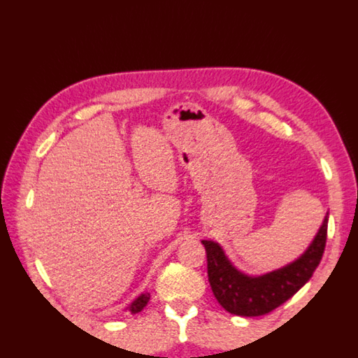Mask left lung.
Masks as SVG:
<instances>
[{"label":"left lung","mask_w":358,"mask_h":358,"mask_svg":"<svg viewBox=\"0 0 358 358\" xmlns=\"http://www.w3.org/2000/svg\"><path fill=\"white\" fill-rule=\"evenodd\" d=\"M327 220L329 214L303 256L287 267L257 278L234 268L219 243L201 241L206 250L209 284L219 304L239 317H261L284 304L309 281L320 265L326 248Z\"/></svg>","instance_id":"left-lung-1"}]
</instances>
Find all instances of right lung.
Here are the masks:
<instances>
[{
	"instance_id": "1",
	"label": "right lung",
	"mask_w": 358,
	"mask_h": 358,
	"mask_svg": "<svg viewBox=\"0 0 358 358\" xmlns=\"http://www.w3.org/2000/svg\"><path fill=\"white\" fill-rule=\"evenodd\" d=\"M149 299H150V293H143L141 296H138L135 301H133V303L129 306V312L131 313V315H135V313H139L141 312L144 307L147 306V303H149Z\"/></svg>"
}]
</instances>
